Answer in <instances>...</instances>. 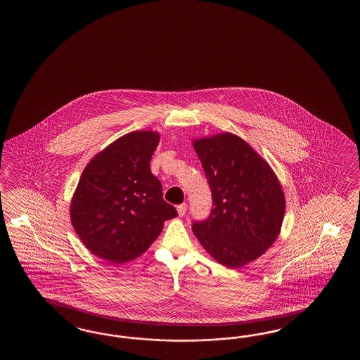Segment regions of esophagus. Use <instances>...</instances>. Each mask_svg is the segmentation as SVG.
<instances>
[{
	"instance_id": "esophagus-1",
	"label": "esophagus",
	"mask_w": 360,
	"mask_h": 360,
	"mask_svg": "<svg viewBox=\"0 0 360 360\" xmlns=\"http://www.w3.org/2000/svg\"><path fill=\"white\" fill-rule=\"evenodd\" d=\"M176 210L179 216H184V214H185V212H186V203H183V205H179V206L176 207Z\"/></svg>"
}]
</instances>
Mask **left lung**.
<instances>
[{
	"mask_svg": "<svg viewBox=\"0 0 360 360\" xmlns=\"http://www.w3.org/2000/svg\"><path fill=\"white\" fill-rule=\"evenodd\" d=\"M206 172L214 208L191 229L224 266L238 269L259 259L276 242L285 198L276 172L243 139L230 132L193 140Z\"/></svg>",
	"mask_w": 360,
	"mask_h": 360,
	"instance_id": "1",
	"label": "left lung"
}]
</instances>
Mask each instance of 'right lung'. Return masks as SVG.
<instances>
[{
	"mask_svg": "<svg viewBox=\"0 0 360 360\" xmlns=\"http://www.w3.org/2000/svg\"><path fill=\"white\" fill-rule=\"evenodd\" d=\"M161 135L134 131L117 139L84 167L70 202V221L90 252L124 264L146 252L176 208L163 200L150 160Z\"/></svg>",
	"mask_w": 360,
	"mask_h": 360,
	"instance_id": "obj_1",
	"label": "right lung"
}]
</instances>
